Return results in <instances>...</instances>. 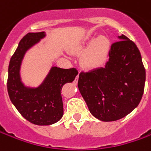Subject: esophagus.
<instances>
[{
    "mask_svg": "<svg viewBox=\"0 0 151 151\" xmlns=\"http://www.w3.org/2000/svg\"><path fill=\"white\" fill-rule=\"evenodd\" d=\"M78 79H79V75H77V76H76V79H75V82H76V83L77 82Z\"/></svg>",
    "mask_w": 151,
    "mask_h": 151,
    "instance_id": "34e87169",
    "label": "esophagus"
}]
</instances>
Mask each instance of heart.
Listing matches in <instances>:
<instances>
[{"instance_id":"b5f03b06","label":"heart","mask_w":151,"mask_h":151,"mask_svg":"<svg viewBox=\"0 0 151 151\" xmlns=\"http://www.w3.org/2000/svg\"><path fill=\"white\" fill-rule=\"evenodd\" d=\"M110 52V41L104 36H99L94 41L82 56V61L86 66L96 68L103 65Z\"/></svg>"}]
</instances>
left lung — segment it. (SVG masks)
I'll list each match as a JSON object with an SVG mask.
<instances>
[{
  "mask_svg": "<svg viewBox=\"0 0 151 151\" xmlns=\"http://www.w3.org/2000/svg\"><path fill=\"white\" fill-rule=\"evenodd\" d=\"M111 45L105 66L79 75L78 87L91 113L104 122L127 116L139 105L145 69L136 44L125 35Z\"/></svg>",
  "mask_w": 151,
  "mask_h": 151,
  "instance_id": "8db88e82",
  "label": "left lung"
}]
</instances>
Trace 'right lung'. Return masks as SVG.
Wrapping results in <instances>:
<instances>
[{"label":"right lung","instance_id":"1","mask_svg":"<svg viewBox=\"0 0 151 151\" xmlns=\"http://www.w3.org/2000/svg\"><path fill=\"white\" fill-rule=\"evenodd\" d=\"M45 37L44 32H28L21 39L8 67L7 91L21 115L33 124L50 125L63 116L62 86L72 82L78 74L76 68L52 67L44 82L37 88L25 86L21 81L20 66L23 56L32 46Z\"/></svg>","mask_w":151,"mask_h":151}]
</instances>
